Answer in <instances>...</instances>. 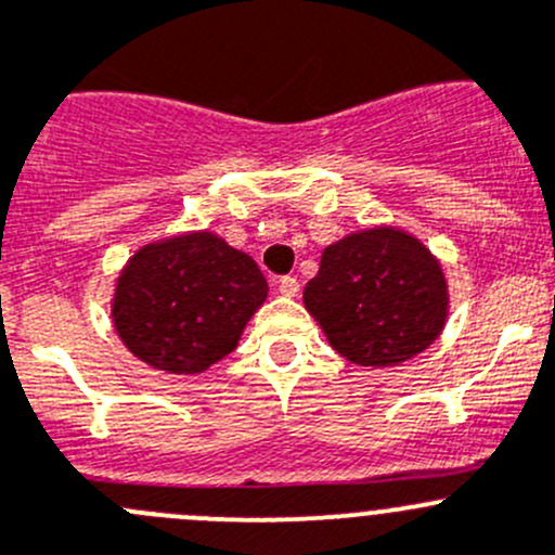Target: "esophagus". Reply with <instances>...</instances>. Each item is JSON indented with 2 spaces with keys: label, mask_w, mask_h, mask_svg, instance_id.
I'll use <instances>...</instances> for the list:
<instances>
[{
  "label": "esophagus",
  "mask_w": 555,
  "mask_h": 555,
  "mask_svg": "<svg viewBox=\"0 0 555 555\" xmlns=\"http://www.w3.org/2000/svg\"><path fill=\"white\" fill-rule=\"evenodd\" d=\"M278 292H281L283 297H297L299 281H297V278H283V281L278 283Z\"/></svg>",
  "instance_id": "34e87169"
}]
</instances>
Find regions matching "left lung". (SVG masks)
Returning <instances> with one entry per match:
<instances>
[{"label":"left lung","mask_w":555,"mask_h":555,"mask_svg":"<svg viewBox=\"0 0 555 555\" xmlns=\"http://www.w3.org/2000/svg\"><path fill=\"white\" fill-rule=\"evenodd\" d=\"M302 299L330 346L362 367L403 365L433 346L450 315L441 261L398 225L326 245Z\"/></svg>","instance_id":"1"}]
</instances>
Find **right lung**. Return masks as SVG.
<instances>
[{
  "label": "right lung",
  "instance_id": "1",
  "mask_svg": "<svg viewBox=\"0 0 555 555\" xmlns=\"http://www.w3.org/2000/svg\"><path fill=\"white\" fill-rule=\"evenodd\" d=\"M258 263L215 231L141 245L111 294L119 340L150 367L198 376L229 357L267 299Z\"/></svg>",
  "mask_w": 555,
  "mask_h": 555
}]
</instances>
